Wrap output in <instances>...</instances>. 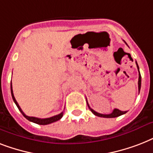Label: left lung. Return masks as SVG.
I'll list each match as a JSON object with an SVG mask.
<instances>
[{
    "label": "left lung",
    "mask_w": 153,
    "mask_h": 153,
    "mask_svg": "<svg viewBox=\"0 0 153 153\" xmlns=\"http://www.w3.org/2000/svg\"><path fill=\"white\" fill-rule=\"evenodd\" d=\"M125 43H126V42H125ZM136 63H137V70H138V71H139V79H138V90H139V92H140V86H141V76H140V71H139V67H138L137 62H136ZM87 105H88V107L90 108V109L91 110V112H92V113H93L94 115H96V116H98V117H101L112 118V117H117L121 116V115H122V114H126V113H127V111H121V110H119L118 109H114L111 114H99V113H98V112L94 111L93 109H91V107H90V105H89L88 102H87Z\"/></svg>",
    "instance_id": "obj_1"
}]
</instances>
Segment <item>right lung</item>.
Returning <instances> with one entry per match:
<instances>
[{
	"label": "right lung",
	"instance_id": "add662e5",
	"mask_svg": "<svg viewBox=\"0 0 153 153\" xmlns=\"http://www.w3.org/2000/svg\"><path fill=\"white\" fill-rule=\"evenodd\" d=\"M11 94H12V97H13V101H14V102H15V104L16 105V106H17V108L20 111V113L23 114V116L25 117L26 119H27L28 121H32V122H34V123L36 124H39V125H48V124L53 123V122H55V121H59V120L62 118V117L63 116V112L60 113V114H58V115L51 117H48V118L41 119V118H38V117H35L27 116V115H26V114L22 111V109H21V108H20L19 104H18L16 100L15 97H14V94H13V87H12V82H11Z\"/></svg>",
	"mask_w": 153,
	"mask_h": 153
}]
</instances>
